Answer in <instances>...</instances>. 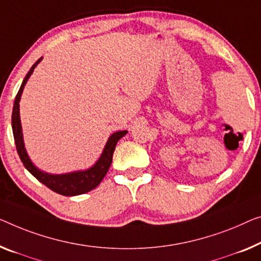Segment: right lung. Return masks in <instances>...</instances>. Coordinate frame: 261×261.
Segmentation results:
<instances>
[{
  "instance_id": "obj_1",
  "label": "right lung",
  "mask_w": 261,
  "mask_h": 261,
  "mask_svg": "<svg viewBox=\"0 0 261 261\" xmlns=\"http://www.w3.org/2000/svg\"><path fill=\"white\" fill-rule=\"evenodd\" d=\"M42 58L43 57L38 58L36 63L30 68L29 72L27 73V76L22 82L21 88H19L16 95V98H15L13 116H11V127H13L15 144H16L18 155L19 158H21L24 168L28 170L38 181H41L42 184H44L46 186V188H49L50 190H53L54 192H56L58 194H63V196L67 197L79 196V194L87 193L89 191H91V190L96 189L97 186L99 185V182L103 180V178L106 177L109 169H110L116 144H117V142L123 137V136H125L127 134V131L114 132V134L108 138V142L106 144V146H104L99 158L97 159L95 164L90 166L89 169L72 171V172L60 174H53L38 169L37 166L34 164L33 161H31L28 152H27L25 150L24 139H23L22 132L21 117H19V100H21L23 89H24L27 82L30 79V76L33 75L35 68H36L37 64L42 61Z\"/></svg>"
}]
</instances>
